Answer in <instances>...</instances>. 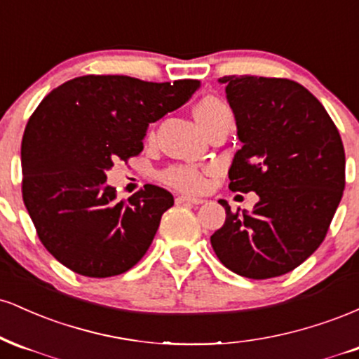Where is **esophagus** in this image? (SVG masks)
Masks as SVG:
<instances>
[{"label":"esophagus","instance_id":"34e87169","mask_svg":"<svg viewBox=\"0 0 359 359\" xmlns=\"http://www.w3.org/2000/svg\"><path fill=\"white\" fill-rule=\"evenodd\" d=\"M175 203H177V204H196V205H199V204H203L204 201L199 199V197L179 196V197H177V199H175Z\"/></svg>","mask_w":359,"mask_h":359}]
</instances>
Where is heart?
Masks as SVG:
<instances>
[{
  "label": "heart",
  "mask_w": 359,
  "mask_h": 359,
  "mask_svg": "<svg viewBox=\"0 0 359 359\" xmlns=\"http://www.w3.org/2000/svg\"><path fill=\"white\" fill-rule=\"evenodd\" d=\"M228 113H231L228 106L214 96L204 97V100H201L197 102L196 108H194V118H196V121L199 123V126L203 128V130H205L212 121H216L217 118L224 116V114ZM162 179L163 182L172 185V187L187 192H199L205 184L203 170L191 165L170 167L168 170L163 172Z\"/></svg>",
  "instance_id": "b5f03b06"
}]
</instances>
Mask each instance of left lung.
Returning <instances> with one entry per match:
<instances>
[{
  "label": "left lung",
  "instance_id": "8db88e82",
  "mask_svg": "<svg viewBox=\"0 0 359 359\" xmlns=\"http://www.w3.org/2000/svg\"><path fill=\"white\" fill-rule=\"evenodd\" d=\"M241 148L233 192H257L253 211L231 212L211 236L222 265L246 278L288 273L324 241L344 191V147L316 96L290 79L226 76Z\"/></svg>",
  "mask_w": 359,
  "mask_h": 359
}]
</instances>
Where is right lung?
I'll return each mask as SVG.
<instances>
[{
	"label": "right lung",
	"instance_id": "obj_1",
	"mask_svg": "<svg viewBox=\"0 0 359 359\" xmlns=\"http://www.w3.org/2000/svg\"><path fill=\"white\" fill-rule=\"evenodd\" d=\"M201 82L82 76L48 93L22 140L23 203L42 245L84 277L125 273L150 248L174 196L147 184L116 203L114 160L143 150L148 125L185 104Z\"/></svg>",
	"mask_w": 359,
	"mask_h": 359
}]
</instances>
